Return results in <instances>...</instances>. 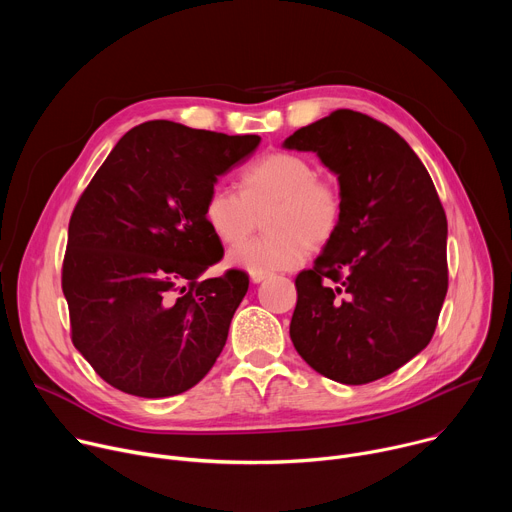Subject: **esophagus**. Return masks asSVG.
Segmentation results:
<instances>
[{
  "label": "esophagus",
  "instance_id": "34e87169",
  "mask_svg": "<svg viewBox=\"0 0 512 512\" xmlns=\"http://www.w3.org/2000/svg\"><path fill=\"white\" fill-rule=\"evenodd\" d=\"M269 277V273H251V281L253 283H261L263 279H267Z\"/></svg>",
  "mask_w": 512,
  "mask_h": 512
}]
</instances>
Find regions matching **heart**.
Listing matches in <instances>:
<instances>
[{"mask_svg": "<svg viewBox=\"0 0 512 512\" xmlns=\"http://www.w3.org/2000/svg\"><path fill=\"white\" fill-rule=\"evenodd\" d=\"M340 188L318 176L316 166L298 154L275 152L241 172L239 192L212 186L202 216L223 245L241 243L265 212V237L229 251V263L249 273L291 269L304 261L310 247L332 241L342 221Z\"/></svg>", "mask_w": 512, "mask_h": 512, "instance_id": "obj_1", "label": "heart"}]
</instances>
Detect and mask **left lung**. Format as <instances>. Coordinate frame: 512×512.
Masks as SVG:
<instances>
[{"instance_id":"1","label":"left lung","mask_w":512,"mask_h":512,"mask_svg":"<svg viewBox=\"0 0 512 512\" xmlns=\"http://www.w3.org/2000/svg\"><path fill=\"white\" fill-rule=\"evenodd\" d=\"M283 148L314 152L344 204L336 235L296 277L291 342L332 381L383 379L429 344L448 294L440 196L409 143L358 111L338 109Z\"/></svg>"}]
</instances>
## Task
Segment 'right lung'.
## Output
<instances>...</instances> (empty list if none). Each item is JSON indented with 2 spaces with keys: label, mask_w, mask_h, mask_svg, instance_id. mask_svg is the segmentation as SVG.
I'll list each match as a JSON object with an SVG mask.
<instances>
[{
  "label": "right lung",
  "mask_w": 512,
  "mask_h": 512,
  "mask_svg": "<svg viewBox=\"0 0 512 512\" xmlns=\"http://www.w3.org/2000/svg\"><path fill=\"white\" fill-rule=\"evenodd\" d=\"M259 135L148 121L127 131L68 223L62 291L72 344L111 387L145 399L188 391L223 352L249 289L223 259L202 206Z\"/></svg>",
  "instance_id": "add662e5"
}]
</instances>
